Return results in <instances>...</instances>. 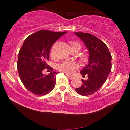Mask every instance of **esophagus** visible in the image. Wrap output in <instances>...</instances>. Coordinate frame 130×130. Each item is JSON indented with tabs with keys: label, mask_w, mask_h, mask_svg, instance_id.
I'll return each mask as SVG.
<instances>
[{
	"label": "esophagus",
	"mask_w": 130,
	"mask_h": 130,
	"mask_svg": "<svg viewBox=\"0 0 130 130\" xmlns=\"http://www.w3.org/2000/svg\"><path fill=\"white\" fill-rule=\"evenodd\" d=\"M66 75L67 77H69V78H70L71 79H74V77L73 76H72V75H70V74H67V73H66Z\"/></svg>",
	"instance_id": "esophagus-1"
}]
</instances>
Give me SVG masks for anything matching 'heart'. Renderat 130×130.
I'll use <instances>...</instances> for the list:
<instances>
[{
    "mask_svg": "<svg viewBox=\"0 0 130 130\" xmlns=\"http://www.w3.org/2000/svg\"><path fill=\"white\" fill-rule=\"evenodd\" d=\"M72 45H77L80 48V45L77 42H72ZM51 56H53V51H51ZM58 69L61 72H63L66 73L70 74L73 73L74 71V70L77 67V64L76 63H74L73 61H65L62 62L61 64H60L58 66Z\"/></svg>",
    "mask_w": 130,
    "mask_h": 130,
    "instance_id": "b5f03b06",
    "label": "heart"
}]
</instances>
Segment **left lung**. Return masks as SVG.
Here are the masks:
<instances>
[{
  "instance_id": "obj_1",
  "label": "left lung",
  "mask_w": 130,
  "mask_h": 130,
  "mask_svg": "<svg viewBox=\"0 0 130 130\" xmlns=\"http://www.w3.org/2000/svg\"><path fill=\"white\" fill-rule=\"evenodd\" d=\"M79 37L89 51L88 64L80 71L83 84L76 91L82 96L90 95L98 90L105 82L111 71L112 56L107 46L97 37L89 33L74 32Z\"/></svg>"
}]
</instances>
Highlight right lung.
<instances>
[{
  "label": "right lung",
  "instance_id": "right-lung-1",
  "mask_svg": "<svg viewBox=\"0 0 130 130\" xmlns=\"http://www.w3.org/2000/svg\"><path fill=\"white\" fill-rule=\"evenodd\" d=\"M67 32L40 31L25 39L19 50L17 67L19 77L24 86L36 95H47L54 89L58 73L47 65L50 51L55 42ZM47 68L50 72L44 75Z\"/></svg>",
  "mask_w": 130,
  "mask_h": 130
}]
</instances>
